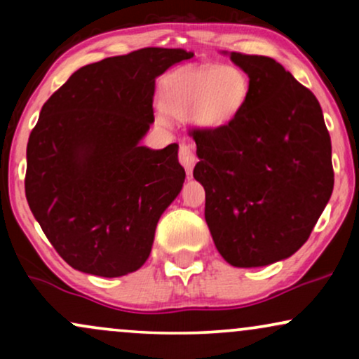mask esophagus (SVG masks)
I'll use <instances>...</instances> for the list:
<instances>
[{
  "label": "esophagus",
  "mask_w": 359,
  "mask_h": 359,
  "mask_svg": "<svg viewBox=\"0 0 359 359\" xmlns=\"http://www.w3.org/2000/svg\"><path fill=\"white\" fill-rule=\"evenodd\" d=\"M179 160L180 163H182V167L185 168V172H187V174H192V168L197 162L196 151H194L192 145H187V143H182V145H180Z\"/></svg>",
  "instance_id": "34e87169"
}]
</instances>
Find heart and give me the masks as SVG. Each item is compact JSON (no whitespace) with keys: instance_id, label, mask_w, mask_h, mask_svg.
<instances>
[{"instance_id":"b5f03b06","label":"heart","mask_w":359,"mask_h":359,"mask_svg":"<svg viewBox=\"0 0 359 359\" xmlns=\"http://www.w3.org/2000/svg\"><path fill=\"white\" fill-rule=\"evenodd\" d=\"M248 96V76L240 67L187 69L165 82L163 108L174 116H192L196 125L205 130H216L240 116Z\"/></svg>"}]
</instances>
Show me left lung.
I'll return each instance as SVG.
<instances>
[{
	"mask_svg": "<svg viewBox=\"0 0 359 359\" xmlns=\"http://www.w3.org/2000/svg\"><path fill=\"white\" fill-rule=\"evenodd\" d=\"M250 79L228 126L197 130L194 179L221 257L238 269L282 262L311 236L334 187L331 137L314 94L277 60L222 52Z\"/></svg>",
	"mask_w": 359,
	"mask_h": 359,
	"instance_id": "1",
	"label": "left lung"
}]
</instances>
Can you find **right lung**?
<instances>
[{
  "mask_svg": "<svg viewBox=\"0 0 359 359\" xmlns=\"http://www.w3.org/2000/svg\"><path fill=\"white\" fill-rule=\"evenodd\" d=\"M194 57L140 48L84 65L48 97L27 145L25 194L72 269L114 278L142 269L156 222L182 191L179 145H142L155 81Z\"/></svg>",
  "mask_w": 359,
  "mask_h": 359,
  "instance_id": "1",
  "label": "right lung"
}]
</instances>
